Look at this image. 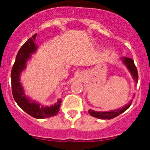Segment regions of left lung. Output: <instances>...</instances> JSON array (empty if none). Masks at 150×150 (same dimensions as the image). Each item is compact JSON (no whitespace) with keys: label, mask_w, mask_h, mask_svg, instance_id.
<instances>
[{"label":"left lung","mask_w":150,"mask_h":150,"mask_svg":"<svg viewBox=\"0 0 150 150\" xmlns=\"http://www.w3.org/2000/svg\"><path fill=\"white\" fill-rule=\"evenodd\" d=\"M122 61H123L124 64L126 65L128 67V70L130 71V72L131 73L132 76L134 77V80H135L136 82H138V71H137V67H136L135 64H134V62L132 59L128 58V57H124L122 59ZM131 102L129 104H127L126 106H125L124 107H122L121 109H118L117 110H114V111H110V112H96L93 111V110H89L88 113L91 116L95 117H97V118L102 119V120H110V119H112L114 117H117L119 115H120L121 113L124 112L127 109L129 108V107L131 106Z\"/></svg>","instance_id":"obj_1"}]
</instances>
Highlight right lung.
Segmentation results:
<instances>
[{
    "mask_svg": "<svg viewBox=\"0 0 150 150\" xmlns=\"http://www.w3.org/2000/svg\"><path fill=\"white\" fill-rule=\"evenodd\" d=\"M36 35L35 34L29 38L18 51L15 62L12 67L11 78L12 95L16 104L32 117L42 119L56 115L59 111L61 101L59 100L57 104L51 107H40V104L35 102H30L25 96L22 85L19 82V75L25 69L27 61L30 58V54L35 52L37 48L34 43Z\"/></svg>",
    "mask_w": 150,
    "mask_h": 150,
    "instance_id": "add662e5",
    "label": "right lung"
}]
</instances>
